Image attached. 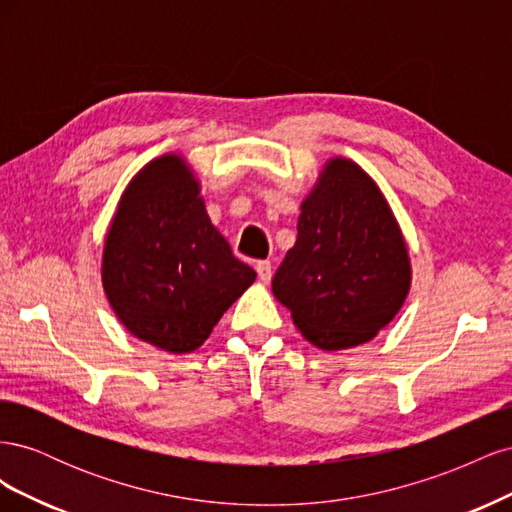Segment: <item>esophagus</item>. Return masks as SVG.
Segmentation results:
<instances>
[{"mask_svg": "<svg viewBox=\"0 0 512 512\" xmlns=\"http://www.w3.org/2000/svg\"><path fill=\"white\" fill-rule=\"evenodd\" d=\"M256 273H258V277H260V282L269 284V282H271V273H273L271 260H258V262H256Z\"/></svg>", "mask_w": 512, "mask_h": 512, "instance_id": "esophagus-1", "label": "esophagus"}]
</instances>
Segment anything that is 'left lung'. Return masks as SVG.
Masks as SVG:
<instances>
[{
  "instance_id": "1",
  "label": "left lung",
  "mask_w": 512,
  "mask_h": 512,
  "mask_svg": "<svg viewBox=\"0 0 512 512\" xmlns=\"http://www.w3.org/2000/svg\"><path fill=\"white\" fill-rule=\"evenodd\" d=\"M404 237L361 166L333 158L303 205L273 294L307 342L346 350L389 324L410 290Z\"/></svg>"
}]
</instances>
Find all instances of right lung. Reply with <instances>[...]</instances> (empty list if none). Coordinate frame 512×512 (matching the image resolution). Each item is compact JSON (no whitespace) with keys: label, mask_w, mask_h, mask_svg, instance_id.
<instances>
[{"label":"right lung","mask_w":512,"mask_h":512,"mask_svg":"<svg viewBox=\"0 0 512 512\" xmlns=\"http://www.w3.org/2000/svg\"><path fill=\"white\" fill-rule=\"evenodd\" d=\"M254 280L211 224L183 158L162 156L130 181L106 235L102 284L132 335L192 352Z\"/></svg>","instance_id":"1"}]
</instances>
